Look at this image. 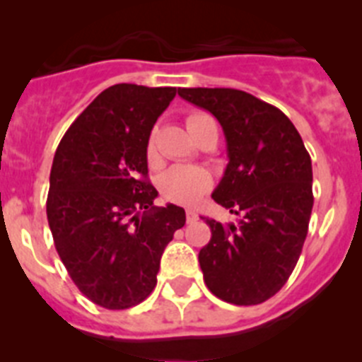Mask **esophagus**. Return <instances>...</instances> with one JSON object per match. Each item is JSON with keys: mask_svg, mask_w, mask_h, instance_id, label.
I'll return each instance as SVG.
<instances>
[{"mask_svg": "<svg viewBox=\"0 0 362 362\" xmlns=\"http://www.w3.org/2000/svg\"><path fill=\"white\" fill-rule=\"evenodd\" d=\"M197 219H199V216L194 210H187V223H196Z\"/></svg>", "mask_w": 362, "mask_h": 362, "instance_id": "1", "label": "esophagus"}]
</instances>
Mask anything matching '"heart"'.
<instances>
[{
	"label": "heart",
	"instance_id": "heart-1",
	"mask_svg": "<svg viewBox=\"0 0 362 362\" xmlns=\"http://www.w3.org/2000/svg\"><path fill=\"white\" fill-rule=\"evenodd\" d=\"M204 119H210V116H206V114L188 116L187 127L190 134L196 132V129ZM146 153H148V159H153V156H156L152 139L146 146ZM210 188H212V177H210L209 172L199 168V166H172L159 177V192H161L163 199L175 204H183V206H192V204L199 203L209 194Z\"/></svg>",
	"mask_w": 362,
	"mask_h": 362
}]
</instances>
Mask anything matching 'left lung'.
<instances>
[{"label":"left lung","mask_w":362,"mask_h":362,"mask_svg":"<svg viewBox=\"0 0 362 362\" xmlns=\"http://www.w3.org/2000/svg\"><path fill=\"white\" fill-rule=\"evenodd\" d=\"M209 110L226 137L228 165L212 197L241 216L238 225L206 219L212 230L199 252L204 283L239 306L276 296L299 261L313 206L312 159L279 108L235 88H181Z\"/></svg>","instance_id":"8db88e82"}]
</instances>
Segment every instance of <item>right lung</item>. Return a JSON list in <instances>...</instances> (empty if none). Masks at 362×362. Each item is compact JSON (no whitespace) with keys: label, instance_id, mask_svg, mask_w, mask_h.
<instances>
[{"label":"right lung","instance_id":"1","mask_svg":"<svg viewBox=\"0 0 362 362\" xmlns=\"http://www.w3.org/2000/svg\"><path fill=\"white\" fill-rule=\"evenodd\" d=\"M175 86H108L70 124L54 156L47 217L56 250L79 292L98 306L139 305L158 283L159 263L187 216L153 206L146 179L153 124Z\"/></svg>","mask_w":362,"mask_h":362}]
</instances>
